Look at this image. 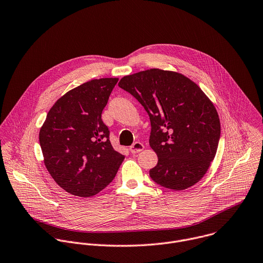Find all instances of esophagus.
<instances>
[{"label": "esophagus", "instance_id": "esophagus-1", "mask_svg": "<svg viewBox=\"0 0 263 263\" xmlns=\"http://www.w3.org/2000/svg\"><path fill=\"white\" fill-rule=\"evenodd\" d=\"M143 148H144V145H143L141 142L136 141V142H134V143L130 146V152H131L132 154H136V153L141 152Z\"/></svg>", "mask_w": 263, "mask_h": 263}]
</instances>
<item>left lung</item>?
<instances>
[{"label": "left lung", "instance_id": "obj_1", "mask_svg": "<svg viewBox=\"0 0 263 263\" xmlns=\"http://www.w3.org/2000/svg\"><path fill=\"white\" fill-rule=\"evenodd\" d=\"M119 86L149 117V145L158 156L149 170L153 181L174 191L198 183L216 156L221 133L210 98L187 76L157 68L124 76Z\"/></svg>", "mask_w": 263, "mask_h": 263}]
</instances>
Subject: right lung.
Instances as JSON below:
<instances>
[{
    "label": "right lung",
    "instance_id": "right-lung-1",
    "mask_svg": "<svg viewBox=\"0 0 263 263\" xmlns=\"http://www.w3.org/2000/svg\"><path fill=\"white\" fill-rule=\"evenodd\" d=\"M118 80L92 79L74 87L55 101L40 128L44 165L54 182L72 195L98 194L125 159L112 147L101 119Z\"/></svg>",
    "mask_w": 263,
    "mask_h": 263
}]
</instances>
